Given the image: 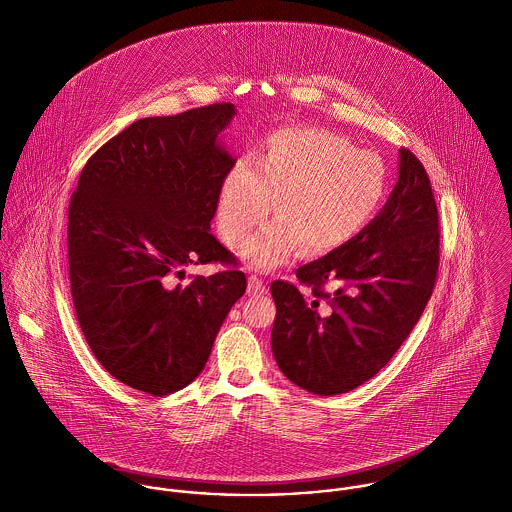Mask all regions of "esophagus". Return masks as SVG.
<instances>
[{"mask_svg": "<svg viewBox=\"0 0 512 512\" xmlns=\"http://www.w3.org/2000/svg\"><path fill=\"white\" fill-rule=\"evenodd\" d=\"M247 293L253 295V297H261V295L267 293V287H265V283L257 275H249V279H247Z\"/></svg>", "mask_w": 512, "mask_h": 512, "instance_id": "esophagus-1", "label": "esophagus"}]
</instances>
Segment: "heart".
<instances>
[{
  "label": "heart",
  "instance_id": "heart-1",
  "mask_svg": "<svg viewBox=\"0 0 512 512\" xmlns=\"http://www.w3.org/2000/svg\"><path fill=\"white\" fill-rule=\"evenodd\" d=\"M387 193V169L347 139L313 127L275 131L253 165L235 163L221 181L217 229L235 247L269 213L239 255L259 271L305 255L329 253L351 241L377 213Z\"/></svg>",
  "mask_w": 512,
  "mask_h": 512
}]
</instances>
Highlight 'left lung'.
<instances>
[{
  "instance_id": "1",
  "label": "left lung",
  "mask_w": 512,
  "mask_h": 512,
  "mask_svg": "<svg viewBox=\"0 0 512 512\" xmlns=\"http://www.w3.org/2000/svg\"><path fill=\"white\" fill-rule=\"evenodd\" d=\"M439 271V213L421 161L399 149V179L351 241L295 271L313 287L273 281V357L297 387L341 395L373 379L419 323ZM325 282L334 293L323 294ZM327 298V304L320 299Z\"/></svg>"
}]
</instances>
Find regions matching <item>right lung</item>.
<instances>
[{
  "instance_id": "1",
  "label": "right lung",
  "mask_w": 512,
  "mask_h": 512,
  "mask_svg": "<svg viewBox=\"0 0 512 512\" xmlns=\"http://www.w3.org/2000/svg\"><path fill=\"white\" fill-rule=\"evenodd\" d=\"M237 109L213 103L145 117L83 167L69 203L73 307L89 349L123 385L161 397L203 371L245 273L175 281L231 253L213 237L219 187L235 157L221 133Z\"/></svg>"
}]
</instances>
